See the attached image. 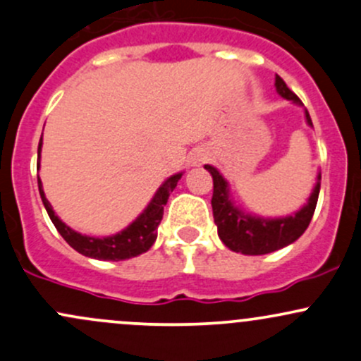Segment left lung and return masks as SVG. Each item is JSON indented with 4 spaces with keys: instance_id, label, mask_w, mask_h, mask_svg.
Returning <instances> with one entry per match:
<instances>
[{
    "instance_id": "8db88e82",
    "label": "left lung",
    "mask_w": 361,
    "mask_h": 361,
    "mask_svg": "<svg viewBox=\"0 0 361 361\" xmlns=\"http://www.w3.org/2000/svg\"><path fill=\"white\" fill-rule=\"evenodd\" d=\"M275 86L283 98L295 102V104H302L298 94L287 88L286 81L280 75L275 78ZM306 121H308L310 126H313L308 111H306ZM206 169L212 176V216H214V223L218 226L219 238L228 249L235 250V252L249 254V256L268 254L298 240L308 228L318 202L320 183H317V187H314L308 204L301 211L295 212L294 216L263 219L244 214L240 209H237L230 200L228 183L225 181V178L212 166H206ZM318 180H320V174H318Z\"/></svg>"
}]
</instances>
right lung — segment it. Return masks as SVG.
I'll return each mask as SVG.
<instances>
[{
  "label": "right lung",
  "instance_id": "obj_1",
  "mask_svg": "<svg viewBox=\"0 0 361 361\" xmlns=\"http://www.w3.org/2000/svg\"><path fill=\"white\" fill-rule=\"evenodd\" d=\"M41 142H43V136H41ZM41 142L37 147V168H39V154H41ZM181 178V173L171 176L168 181L162 183V187L159 188L157 193L154 195V199L150 200L149 207L128 226L126 230H123L121 233L112 235V237L105 238H94V237H86V235L78 233L66 223H62L59 219V216H55L50 202L44 197L43 187H41V180L37 176V187H39V195L43 200L44 207H47L48 216H50L51 223L55 225V228L59 230V233L62 235L63 240L71 245L72 249L78 250L82 256L93 257V259H104V261H123L130 259V257L138 256V254L147 252L152 245H154L155 238H157V226L161 225L162 214H164V206L169 199V193L174 190L178 180Z\"/></svg>",
  "mask_w": 361,
  "mask_h": 361
}]
</instances>
